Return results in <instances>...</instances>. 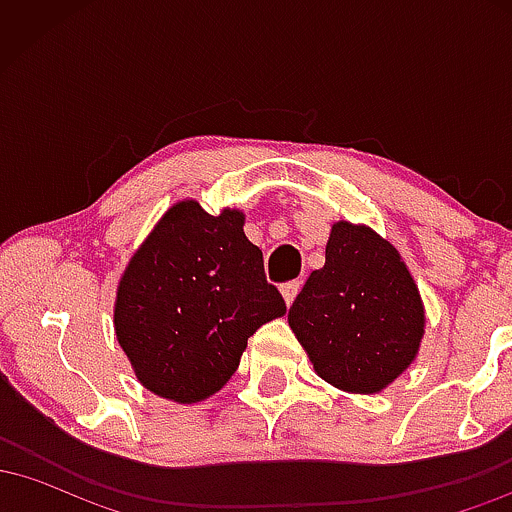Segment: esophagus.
I'll return each instance as SVG.
<instances>
[{
    "label": "esophagus",
    "instance_id": "34e87169",
    "mask_svg": "<svg viewBox=\"0 0 512 512\" xmlns=\"http://www.w3.org/2000/svg\"><path fill=\"white\" fill-rule=\"evenodd\" d=\"M298 289H301V281H289V284L281 286V296H284L286 305L293 303V298L298 296Z\"/></svg>",
    "mask_w": 512,
    "mask_h": 512
}]
</instances>
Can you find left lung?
Listing matches in <instances>:
<instances>
[{"mask_svg":"<svg viewBox=\"0 0 512 512\" xmlns=\"http://www.w3.org/2000/svg\"><path fill=\"white\" fill-rule=\"evenodd\" d=\"M289 325L320 378L370 395L414 361L424 337V305L387 240L339 221L327 240L325 267L308 276Z\"/></svg>","mask_w":512,"mask_h":512,"instance_id":"left-lung-1","label":"left lung"}]
</instances>
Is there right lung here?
Listing matches in <instances>:
<instances>
[{
    "label": "right lung",
    "mask_w": 512,
    "mask_h": 512,
    "mask_svg": "<svg viewBox=\"0 0 512 512\" xmlns=\"http://www.w3.org/2000/svg\"><path fill=\"white\" fill-rule=\"evenodd\" d=\"M286 313L243 214L187 199L129 260L115 301L117 342L146 390L192 404L236 373L248 339Z\"/></svg>",
    "instance_id": "obj_1"
}]
</instances>
